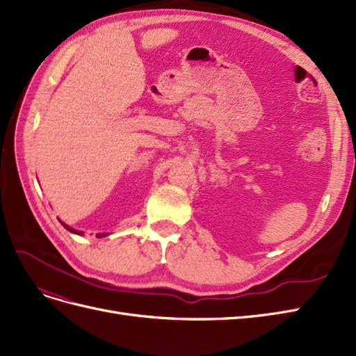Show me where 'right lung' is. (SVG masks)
Masks as SVG:
<instances>
[{
    "label": "right lung",
    "instance_id": "obj_1",
    "mask_svg": "<svg viewBox=\"0 0 356 356\" xmlns=\"http://www.w3.org/2000/svg\"><path fill=\"white\" fill-rule=\"evenodd\" d=\"M62 225H63V227H66L67 229V231H70V232H72V234H76V235H83V232H78V231H75V229H72V227H70V226H67V225H65L63 222H60ZM105 235H108V234H97L96 236L97 238H102V236H105Z\"/></svg>",
    "mask_w": 356,
    "mask_h": 356
}]
</instances>
